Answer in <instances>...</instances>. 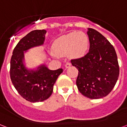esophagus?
Wrapping results in <instances>:
<instances>
[{
    "mask_svg": "<svg viewBox=\"0 0 127 127\" xmlns=\"http://www.w3.org/2000/svg\"><path fill=\"white\" fill-rule=\"evenodd\" d=\"M70 66H71V63L67 62L65 64V68H68V67H69Z\"/></svg>",
    "mask_w": 127,
    "mask_h": 127,
    "instance_id": "34e87169",
    "label": "esophagus"
}]
</instances>
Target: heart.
I'll list each match as a JSON object with an SVG mask.
<instances>
[{
  "instance_id": "heart-1",
  "label": "heart",
  "mask_w": 127,
  "mask_h": 127,
  "mask_svg": "<svg viewBox=\"0 0 127 127\" xmlns=\"http://www.w3.org/2000/svg\"><path fill=\"white\" fill-rule=\"evenodd\" d=\"M88 37L83 32H71L53 42V52L56 56H67L71 59L82 58L88 49Z\"/></svg>"
}]
</instances>
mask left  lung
Instances as JSON below:
<instances>
[{"label": "left lung", "instance_id": "1", "mask_svg": "<svg viewBox=\"0 0 127 127\" xmlns=\"http://www.w3.org/2000/svg\"><path fill=\"white\" fill-rule=\"evenodd\" d=\"M89 52L83 58L71 60L78 69L76 85L81 94L91 99L109 94L119 76V66L114 47L98 31L88 29Z\"/></svg>", "mask_w": 127, "mask_h": 127}]
</instances>
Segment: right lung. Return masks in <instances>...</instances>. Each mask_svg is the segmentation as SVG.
<instances>
[{"instance_id": "add662e5", "label": "right lung", "mask_w": 127, "mask_h": 127, "mask_svg": "<svg viewBox=\"0 0 127 127\" xmlns=\"http://www.w3.org/2000/svg\"><path fill=\"white\" fill-rule=\"evenodd\" d=\"M47 31L34 30L20 40L13 50L10 60V76L18 93L31 102H42L50 97L62 68L51 70L45 64L36 69H28L24 63L25 53L33 47L44 43Z\"/></svg>"}]
</instances>
